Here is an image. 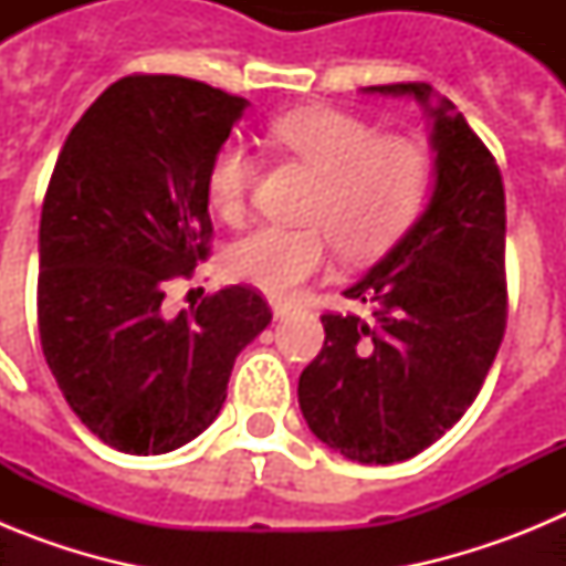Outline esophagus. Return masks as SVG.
Returning a JSON list of instances; mask_svg holds the SVG:
<instances>
[{"instance_id":"esophagus-1","label":"esophagus","mask_w":566,"mask_h":566,"mask_svg":"<svg viewBox=\"0 0 566 566\" xmlns=\"http://www.w3.org/2000/svg\"><path fill=\"white\" fill-rule=\"evenodd\" d=\"M272 312H274V317L283 319L292 314V306H289V303H283V300H272Z\"/></svg>"}]
</instances>
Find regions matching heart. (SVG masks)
Returning <instances> with one entry per match:
<instances>
[{"instance_id": "obj_1", "label": "heart", "mask_w": 566, "mask_h": 566, "mask_svg": "<svg viewBox=\"0 0 566 566\" xmlns=\"http://www.w3.org/2000/svg\"><path fill=\"white\" fill-rule=\"evenodd\" d=\"M269 142L314 172L306 218L312 227H260L227 258L238 283L286 300L332 266L334 243L368 260L394 247L417 221L433 184V155L417 138L377 135L368 122L334 107H300L274 115ZM254 184V158L240 142L212 155L207 198L221 221L243 223Z\"/></svg>"}]
</instances>
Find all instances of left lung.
<instances>
[{"mask_svg": "<svg viewBox=\"0 0 566 566\" xmlns=\"http://www.w3.org/2000/svg\"><path fill=\"white\" fill-rule=\"evenodd\" d=\"M431 115L433 195L397 247L345 297L371 317L323 314V352L300 374V411L319 442L363 464L417 457L462 419L507 326L504 184L464 115L431 84H379Z\"/></svg>", "mask_w": 566, "mask_h": 566, "instance_id": "left-lung-1", "label": "left lung"}]
</instances>
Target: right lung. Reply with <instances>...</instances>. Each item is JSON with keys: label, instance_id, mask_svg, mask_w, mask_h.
Wrapping results in <instances>:
<instances>
[{"label": "right lung", "instance_id": "add662e5", "mask_svg": "<svg viewBox=\"0 0 566 566\" xmlns=\"http://www.w3.org/2000/svg\"><path fill=\"white\" fill-rule=\"evenodd\" d=\"M247 98L181 76L109 84L70 129L39 223V337L76 417L115 451L192 442L272 323L249 286L164 306L209 258L207 172Z\"/></svg>", "mask_w": 566, "mask_h": 566}]
</instances>
